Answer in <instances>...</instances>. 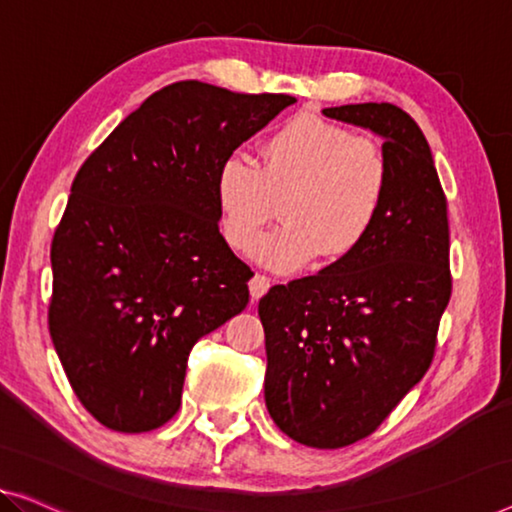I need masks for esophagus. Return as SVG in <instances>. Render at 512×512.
Instances as JSON below:
<instances>
[{
	"label": "esophagus",
	"instance_id": "1",
	"mask_svg": "<svg viewBox=\"0 0 512 512\" xmlns=\"http://www.w3.org/2000/svg\"><path fill=\"white\" fill-rule=\"evenodd\" d=\"M271 287V280L266 276H259V273H255L253 280H250V296H253V301H259L262 296L269 292Z\"/></svg>",
	"mask_w": 512,
	"mask_h": 512
}]
</instances>
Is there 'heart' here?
Returning <instances> with one entry per match:
<instances>
[{"label":"heart","instance_id":"heart-1","mask_svg":"<svg viewBox=\"0 0 512 512\" xmlns=\"http://www.w3.org/2000/svg\"><path fill=\"white\" fill-rule=\"evenodd\" d=\"M391 167L368 137L317 114H296L264 140L262 167L232 154L218 165L220 230L248 250L286 197V225L260 237L250 255L276 273H294L322 255L338 262L361 246L384 209Z\"/></svg>","mask_w":512,"mask_h":512}]
</instances>
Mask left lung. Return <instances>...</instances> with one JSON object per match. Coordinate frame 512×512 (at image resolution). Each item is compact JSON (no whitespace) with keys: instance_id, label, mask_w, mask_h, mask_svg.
Here are the masks:
<instances>
[{"instance_id":"obj_1","label":"left lung","mask_w":512,"mask_h":512,"mask_svg":"<svg viewBox=\"0 0 512 512\" xmlns=\"http://www.w3.org/2000/svg\"><path fill=\"white\" fill-rule=\"evenodd\" d=\"M322 112L384 140V209L354 253L271 287L259 319L273 423L303 446L342 448L375 432L430 368L451 299V243L446 195L416 121L391 103Z\"/></svg>"}]
</instances>
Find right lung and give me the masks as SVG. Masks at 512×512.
<instances>
[{"label": "right lung", "mask_w": 512, "mask_h": 512, "mask_svg": "<svg viewBox=\"0 0 512 512\" xmlns=\"http://www.w3.org/2000/svg\"><path fill=\"white\" fill-rule=\"evenodd\" d=\"M292 103L174 82L75 174L50 250L48 324L82 407L110 430L170 421L190 349L248 305L253 271L218 230L216 172Z\"/></svg>", "instance_id": "right-lung-1"}]
</instances>
